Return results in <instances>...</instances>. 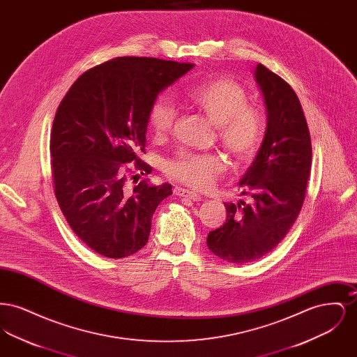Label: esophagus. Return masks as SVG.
Returning a JSON list of instances; mask_svg holds the SVG:
<instances>
[{
	"instance_id": "obj_1",
	"label": "esophagus",
	"mask_w": 357,
	"mask_h": 357,
	"mask_svg": "<svg viewBox=\"0 0 357 357\" xmlns=\"http://www.w3.org/2000/svg\"><path fill=\"white\" fill-rule=\"evenodd\" d=\"M174 192H175L178 197H185V198L192 199V201H195V202H198V201L202 199V197H201L198 192H194V191L187 190V188H183V187H175Z\"/></svg>"
}]
</instances>
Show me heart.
Listing matches in <instances>:
<instances>
[{"label":"heart","instance_id":"b5f03b06","mask_svg":"<svg viewBox=\"0 0 357 357\" xmlns=\"http://www.w3.org/2000/svg\"><path fill=\"white\" fill-rule=\"evenodd\" d=\"M183 98L217 126L222 146L236 162L246 163L255 158L265 136L266 116L262 108L249 104L242 85L225 77L208 79L187 88ZM175 118V107L159 98L149 108L147 126L153 135H166ZM223 170L225 162L218 153L179 151L165 163L170 178L195 188L210 186Z\"/></svg>","mask_w":357,"mask_h":357}]
</instances>
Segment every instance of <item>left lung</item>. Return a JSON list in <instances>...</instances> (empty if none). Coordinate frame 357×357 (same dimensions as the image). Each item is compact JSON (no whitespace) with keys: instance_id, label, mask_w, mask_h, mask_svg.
<instances>
[{"instance_id":"left-lung-1","label":"left lung","mask_w":357,"mask_h":357,"mask_svg":"<svg viewBox=\"0 0 357 357\" xmlns=\"http://www.w3.org/2000/svg\"><path fill=\"white\" fill-rule=\"evenodd\" d=\"M255 77L266 107V131L255 162L239 181L249 202L225 204L226 222L207 236L226 262L246 264L268 255L287 236L305 198L312 143L303 107L291 86L258 64Z\"/></svg>"}]
</instances>
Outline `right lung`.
Wrapping results in <instances>:
<instances>
[{"instance_id": "obj_1", "label": "right lung", "mask_w": 357, "mask_h": 357, "mask_svg": "<svg viewBox=\"0 0 357 357\" xmlns=\"http://www.w3.org/2000/svg\"><path fill=\"white\" fill-rule=\"evenodd\" d=\"M192 67L116 57L84 72L60 102L51 134L54 195L70 229L96 253L124 258L147 243L153 213L172 188L146 179L131 186L126 163L151 174L137 156L146 147L149 108Z\"/></svg>"}]
</instances>
